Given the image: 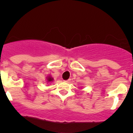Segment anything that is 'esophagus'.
Here are the masks:
<instances>
[{
    "label": "esophagus",
    "mask_w": 133,
    "mask_h": 133,
    "mask_svg": "<svg viewBox=\"0 0 133 133\" xmlns=\"http://www.w3.org/2000/svg\"><path fill=\"white\" fill-rule=\"evenodd\" d=\"M71 79H69L68 80L64 81H65V82H71Z\"/></svg>",
    "instance_id": "obj_1"
}]
</instances>
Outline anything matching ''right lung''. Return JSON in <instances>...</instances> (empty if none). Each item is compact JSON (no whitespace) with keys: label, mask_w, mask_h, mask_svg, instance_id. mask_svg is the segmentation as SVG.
I'll list each match as a JSON object with an SVG mask.
<instances>
[{"label":"right lung","mask_w":133,"mask_h":133,"mask_svg":"<svg viewBox=\"0 0 133 133\" xmlns=\"http://www.w3.org/2000/svg\"><path fill=\"white\" fill-rule=\"evenodd\" d=\"M46 79H47V82H52V81H53V80H54V79H53V77H52L51 76H47V77H46Z\"/></svg>","instance_id":"right-lung-1"}]
</instances>
